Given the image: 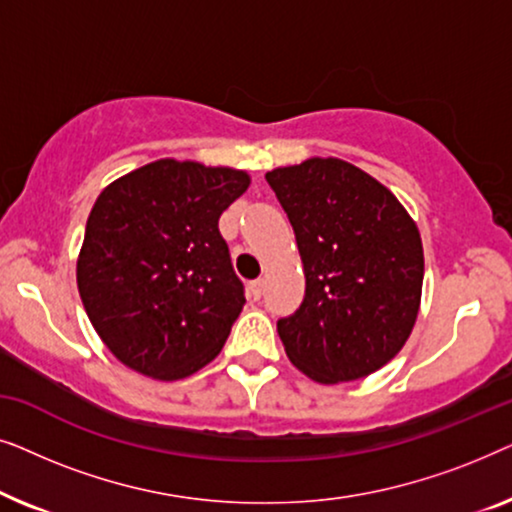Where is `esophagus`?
Wrapping results in <instances>:
<instances>
[{
  "label": "esophagus",
  "instance_id": "34e87169",
  "mask_svg": "<svg viewBox=\"0 0 512 512\" xmlns=\"http://www.w3.org/2000/svg\"><path fill=\"white\" fill-rule=\"evenodd\" d=\"M263 289H265V282L263 279H254V282L249 284V296L254 298V300H258L263 296Z\"/></svg>",
  "mask_w": 512,
  "mask_h": 512
}]
</instances>
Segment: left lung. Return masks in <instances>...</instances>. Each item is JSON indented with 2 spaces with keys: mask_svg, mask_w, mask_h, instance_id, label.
<instances>
[{
  "mask_svg": "<svg viewBox=\"0 0 512 512\" xmlns=\"http://www.w3.org/2000/svg\"><path fill=\"white\" fill-rule=\"evenodd\" d=\"M265 179L289 216L305 272L303 303L277 321L289 361L319 384L387 366L422 303L417 223L387 186L347 160L307 158Z\"/></svg>",
  "mask_w": 512,
  "mask_h": 512,
  "instance_id": "obj_1",
  "label": "left lung"
}]
</instances>
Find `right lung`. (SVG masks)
I'll use <instances>...</instances> for the list:
<instances>
[{
  "label": "right lung",
  "mask_w": 512,
  "mask_h": 512,
  "mask_svg": "<svg viewBox=\"0 0 512 512\" xmlns=\"http://www.w3.org/2000/svg\"><path fill=\"white\" fill-rule=\"evenodd\" d=\"M249 184L235 167L160 158L97 195L76 284L123 366L172 382L219 356L244 307L219 216Z\"/></svg>",
  "instance_id": "obj_1"
}]
</instances>
